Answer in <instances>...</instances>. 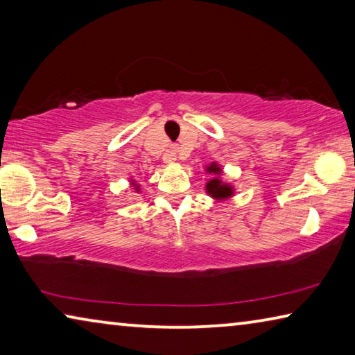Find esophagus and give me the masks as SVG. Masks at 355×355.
I'll use <instances>...</instances> for the list:
<instances>
[{"label":"esophagus","mask_w":355,"mask_h":355,"mask_svg":"<svg viewBox=\"0 0 355 355\" xmlns=\"http://www.w3.org/2000/svg\"><path fill=\"white\" fill-rule=\"evenodd\" d=\"M169 150H171V152H169L171 161H175L177 159V155H178V146H177V144H172Z\"/></svg>","instance_id":"esophagus-1"}]
</instances>
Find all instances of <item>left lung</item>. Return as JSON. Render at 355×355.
Listing matches in <instances>:
<instances>
[{
    "mask_svg": "<svg viewBox=\"0 0 355 355\" xmlns=\"http://www.w3.org/2000/svg\"><path fill=\"white\" fill-rule=\"evenodd\" d=\"M205 171L209 173V175H213V178H209L205 184L207 194L211 197V199L222 202V200H227V199H230V197L235 196V186H233L232 183H225L224 180H222L220 164L213 161L211 164L205 167Z\"/></svg>",
    "mask_w": 355,
    "mask_h": 355,
    "instance_id": "8db88e82",
    "label": "left lung"
}]
</instances>
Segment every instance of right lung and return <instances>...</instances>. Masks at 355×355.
Instances as JSON below:
<instances>
[{"mask_svg":"<svg viewBox=\"0 0 355 355\" xmlns=\"http://www.w3.org/2000/svg\"><path fill=\"white\" fill-rule=\"evenodd\" d=\"M130 184L133 186V189H135L136 192H141V184H137L135 178H130Z\"/></svg>","mask_w":355,"mask_h":355,"instance_id":"1","label":"right lung"}]
</instances>
